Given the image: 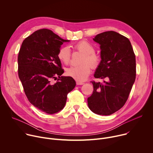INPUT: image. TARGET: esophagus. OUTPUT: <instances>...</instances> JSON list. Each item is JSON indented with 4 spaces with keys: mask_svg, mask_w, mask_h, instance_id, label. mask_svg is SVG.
<instances>
[{
    "mask_svg": "<svg viewBox=\"0 0 153 153\" xmlns=\"http://www.w3.org/2000/svg\"><path fill=\"white\" fill-rule=\"evenodd\" d=\"M76 84L77 85H82L84 84V82H79V81H76Z\"/></svg>",
    "mask_w": 153,
    "mask_h": 153,
    "instance_id": "esophagus-1",
    "label": "esophagus"
}]
</instances>
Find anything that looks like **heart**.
Listing matches in <instances>:
<instances>
[{"mask_svg":"<svg viewBox=\"0 0 153 153\" xmlns=\"http://www.w3.org/2000/svg\"><path fill=\"white\" fill-rule=\"evenodd\" d=\"M74 48L84 54L80 62L83 63L78 66L71 67L67 70V74L76 81L83 82L88 77L92 68H97L100 62V57L95 53V48L91 43L82 40L74 45ZM59 59L64 64L68 65L71 62V53L69 47H62L57 54ZM89 63L88 64V63ZM91 65L90 66L89 64Z\"/></svg>","mask_w":153,"mask_h":153,"instance_id":"1","label":"heart"}]
</instances>
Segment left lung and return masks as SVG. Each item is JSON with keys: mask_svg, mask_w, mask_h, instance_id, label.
I'll return each mask as SVG.
<instances>
[{"mask_svg": "<svg viewBox=\"0 0 153 153\" xmlns=\"http://www.w3.org/2000/svg\"><path fill=\"white\" fill-rule=\"evenodd\" d=\"M93 40L100 45L102 59L94 76L107 80L91 82L94 91L87 99L88 105L96 114L110 115L128 98L136 79V56L129 39L117 32L105 31Z\"/></svg>", "mask_w": 153, "mask_h": 153, "instance_id": "1", "label": "left lung"}]
</instances>
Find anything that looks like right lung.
<instances>
[{"label": "right lung", "mask_w": 153, "mask_h": 153, "mask_svg": "<svg viewBox=\"0 0 153 153\" xmlns=\"http://www.w3.org/2000/svg\"><path fill=\"white\" fill-rule=\"evenodd\" d=\"M65 42L69 40L50 30H39L23 41L18 54V74L26 96L38 110L48 114L62 110L67 94L76 86L72 77L61 76L64 70L57 54ZM53 79L57 80L55 84Z\"/></svg>", "instance_id": "add662e5"}]
</instances>
